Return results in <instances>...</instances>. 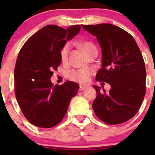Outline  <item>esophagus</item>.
Here are the masks:
<instances>
[{"instance_id":"1","label":"esophagus","mask_w":155,"mask_h":155,"mask_svg":"<svg viewBox=\"0 0 155 155\" xmlns=\"http://www.w3.org/2000/svg\"><path fill=\"white\" fill-rule=\"evenodd\" d=\"M85 88H87V87L86 86H84V85H80V86H79V91H82L85 90Z\"/></svg>"}]
</instances>
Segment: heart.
Listing matches in <instances>:
<instances>
[{"label":"heart","instance_id":"obj_1","mask_svg":"<svg viewBox=\"0 0 155 155\" xmlns=\"http://www.w3.org/2000/svg\"><path fill=\"white\" fill-rule=\"evenodd\" d=\"M81 47H82V50L85 53L87 52L91 48H95L94 46L92 43H89V42H83V43H81ZM69 50H70V45L66 44L62 48L61 51V59L63 62L67 61V60H68ZM91 75V70L90 69L82 68L70 71L68 73V77L72 81H74V82H79V83L81 84H84L86 83L87 81H88Z\"/></svg>","mask_w":155,"mask_h":155}]
</instances>
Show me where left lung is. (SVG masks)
I'll return each mask as SVG.
<instances>
[{"mask_svg":"<svg viewBox=\"0 0 155 155\" xmlns=\"http://www.w3.org/2000/svg\"><path fill=\"white\" fill-rule=\"evenodd\" d=\"M82 27L97 37L102 51V65L96 80L110 85L109 93L94 85L97 97L92 107L97 116L108 124H118L137 113L145 94L144 60L134 37L112 24Z\"/></svg>","mask_w":155,"mask_h":155,"instance_id":"1","label":"left lung"}]
</instances>
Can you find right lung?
Masks as SVG:
<instances>
[{"label": "right lung", "mask_w": 155, "mask_h": 155, "mask_svg": "<svg viewBox=\"0 0 155 155\" xmlns=\"http://www.w3.org/2000/svg\"><path fill=\"white\" fill-rule=\"evenodd\" d=\"M80 29V25L67 29L48 25L31 36L20 50L14 69L15 97L31 124L55 126L77 94L79 85L76 82L67 81L54 86L50 79L61 61L62 48Z\"/></svg>", "instance_id": "obj_1"}]
</instances>
